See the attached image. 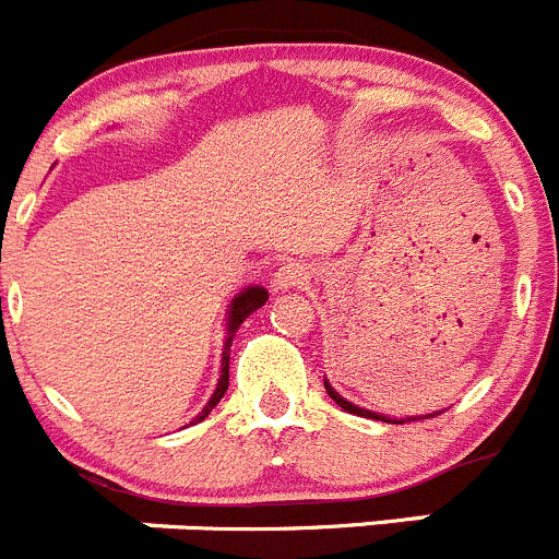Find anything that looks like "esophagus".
<instances>
[{"label": "esophagus", "mask_w": 559, "mask_h": 559, "mask_svg": "<svg viewBox=\"0 0 559 559\" xmlns=\"http://www.w3.org/2000/svg\"><path fill=\"white\" fill-rule=\"evenodd\" d=\"M308 280V269L302 263H296V260H288L280 269L274 271V288L276 290H288V288H299V285Z\"/></svg>", "instance_id": "34e87169"}]
</instances>
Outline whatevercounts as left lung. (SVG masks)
Wrapping results in <instances>:
<instances>
[{
    "mask_svg": "<svg viewBox=\"0 0 559 559\" xmlns=\"http://www.w3.org/2000/svg\"><path fill=\"white\" fill-rule=\"evenodd\" d=\"M324 389H328L330 397H333L335 403H338V406L344 408V412L358 414V417H374V419H383V423H389V419H386V417H380V414H372V412H367V408H358V406H353V403H347V400L341 397L338 392H333V386H330V383H324ZM426 417H437V414H426ZM414 419H417V417H414ZM400 423H403V419H400Z\"/></svg>",
    "mask_w": 559,
    "mask_h": 559,
    "instance_id": "obj_1",
    "label": "left lung"
}]
</instances>
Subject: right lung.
<instances>
[{
    "instance_id": "obj_1",
    "label": "right lung",
    "mask_w": 559,
    "mask_h": 559,
    "mask_svg": "<svg viewBox=\"0 0 559 559\" xmlns=\"http://www.w3.org/2000/svg\"><path fill=\"white\" fill-rule=\"evenodd\" d=\"M265 299H269V290H265V288H257V285H254V288H246L243 294L237 296L235 302H231V310H229V341H226L224 369H221L218 389H215V394H212V400H210V406H206L204 412H201V417H199V419H204L206 414L212 412V408L218 406V400L224 397L226 389H229V347H231V338H235L237 328H240V324H243L246 319H249V316L254 313L257 308H263Z\"/></svg>"
}]
</instances>
